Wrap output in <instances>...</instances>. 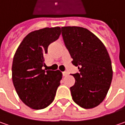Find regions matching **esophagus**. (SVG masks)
Masks as SVG:
<instances>
[{"label": "esophagus", "instance_id": "obj_1", "mask_svg": "<svg viewBox=\"0 0 125 125\" xmlns=\"http://www.w3.org/2000/svg\"><path fill=\"white\" fill-rule=\"evenodd\" d=\"M62 74H63V76H66V75H68V73H67V72H66V71L63 72Z\"/></svg>", "mask_w": 125, "mask_h": 125}]
</instances>
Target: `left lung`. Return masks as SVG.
Instances as JSON below:
<instances>
[{
  "instance_id": "left-lung-1",
  "label": "left lung",
  "mask_w": 125,
  "mask_h": 125,
  "mask_svg": "<svg viewBox=\"0 0 125 125\" xmlns=\"http://www.w3.org/2000/svg\"><path fill=\"white\" fill-rule=\"evenodd\" d=\"M62 34L72 63L79 69L72 75L75 80L70 88L73 100L83 108H93L104 100L111 84V58L103 42L87 29L64 26Z\"/></svg>"
}]
</instances>
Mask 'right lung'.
Wrapping results in <instances>:
<instances>
[{"label":"right lung","instance_id":"1","mask_svg":"<svg viewBox=\"0 0 125 125\" xmlns=\"http://www.w3.org/2000/svg\"><path fill=\"white\" fill-rule=\"evenodd\" d=\"M61 34L60 27L44 28L31 32L23 39L14 54L12 78L16 92L23 103L40 110L54 99L62 73L45 71V54L50 43Z\"/></svg>","mask_w":125,"mask_h":125}]
</instances>
